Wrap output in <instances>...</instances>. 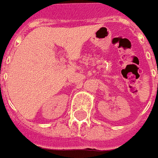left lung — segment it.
<instances>
[{
  "label": "left lung",
  "mask_w": 158,
  "mask_h": 158,
  "mask_svg": "<svg viewBox=\"0 0 158 158\" xmlns=\"http://www.w3.org/2000/svg\"><path fill=\"white\" fill-rule=\"evenodd\" d=\"M157 73H158V72H157Z\"/></svg>",
  "instance_id": "left-lung-1"
}]
</instances>
